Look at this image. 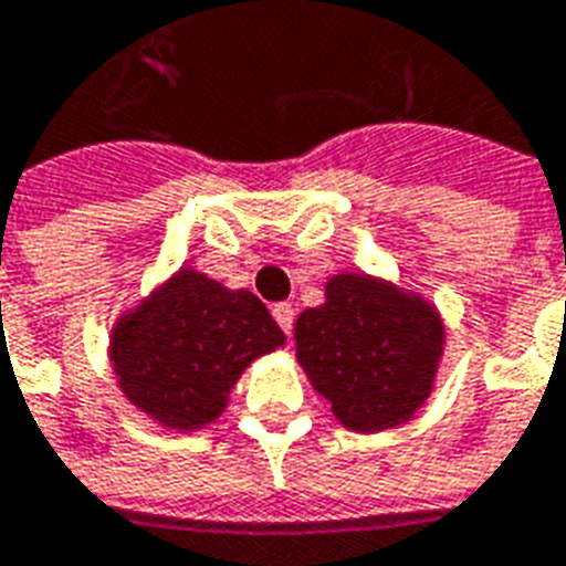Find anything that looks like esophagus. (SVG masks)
<instances>
[{"label": "esophagus", "mask_w": 566, "mask_h": 566, "mask_svg": "<svg viewBox=\"0 0 566 566\" xmlns=\"http://www.w3.org/2000/svg\"><path fill=\"white\" fill-rule=\"evenodd\" d=\"M273 317L275 323L282 326L284 335H291L293 329V305L291 302H279V305H273Z\"/></svg>", "instance_id": "obj_1"}]
</instances>
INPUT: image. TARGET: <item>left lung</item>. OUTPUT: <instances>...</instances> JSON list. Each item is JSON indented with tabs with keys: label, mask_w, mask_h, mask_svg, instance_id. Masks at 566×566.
<instances>
[{
	"label": "left lung",
	"mask_w": 566,
	"mask_h": 566,
	"mask_svg": "<svg viewBox=\"0 0 566 566\" xmlns=\"http://www.w3.org/2000/svg\"><path fill=\"white\" fill-rule=\"evenodd\" d=\"M296 361L332 416L356 433L407 424L437 382L442 314L421 293L365 273H335L326 302L293 326Z\"/></svg>",
	"instance_id": "obj_1"
}]
</instances>
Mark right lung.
I'll return each instance as SVG.
<instances>
[{
    "label": "right lung",
    "instance_id": "add662e5",
    "mask_svg": "<svg viewBox=\"0 0 566 566\" xmlns=\"http://www.w3.org/2000/svg\"><path fill=\"white\" fill-rule=\"evenodd\" d=\"M282 344L284 332L252 291L180 266L115 321L109 361L133 407L189 433L222 416L240 374Z\"/></svg>",
    "mask_w": 566,
    "mask_h": 566
}]
</instances>
